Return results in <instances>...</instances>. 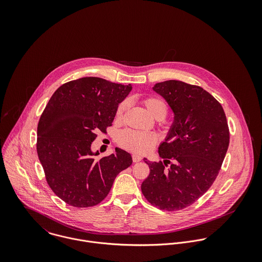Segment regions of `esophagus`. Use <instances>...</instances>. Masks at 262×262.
<instances>
[{"mask_svg": "<svg viewBox=\"0 0 262 262\" xmlns=\"http://www.w3.org/2000/svg\"><path fill=\"white\" fill-rule=\"evenodd\" d=\"M132 159H133L134 162H139V161H141L142 157L138 154H132Z\"/></svg>", "mask_w": 262, "mask_h": 262, "instance_id": "34e87169", "label": "esophagus"}]
</instances>
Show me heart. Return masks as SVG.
<instances>
[{
  "label": "heart",
  "instance_id": "b5f03b06",
  "mask_svg": "<svg viewBox=\"0 0 262 262\" xmlns=\"http://www.w3.org/2000/svg\"><path fill=\"white\" fill-rule=\"evenodd\" d=\"M141 104L145 107L147 112L156 120H162L167 114V105L160 98H144L141 100ZM127 102H122L118 106L116 112L117 120H122L124 113L127 110ZM118 142L125 149L143 154L154 147V145L157 142V137L154 133H143L127 130L119 135Z\"/></svg>",
  "mask_w": 262,
  "mask_h": 262
}]
</instances>
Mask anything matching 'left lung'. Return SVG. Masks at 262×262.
I'll list each match as a JSON object with an SVG mask.
<instances>
[{
    "label": "left lung",
    "mask_w": 262,
    "mask_h": 262,
    "mask_svg": "<svg viewBox=\"0 0 262 262\" xmlns=\"http://www.w3.org/2000/svg\"><path fill=\"white\" fill-rule=\"evenodd\" d=\"M152 90L174 117L158 148L163 162L144 158L150 173L141 190L151 205L178 211L193 204L215 182L229 146L228 123L221 104L201 86L171 79Z\"/></svg>",
    "instance_id": "left-lung-1"
}]
</instances>
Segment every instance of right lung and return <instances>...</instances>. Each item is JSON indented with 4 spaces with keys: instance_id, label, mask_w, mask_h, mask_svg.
I'll use <instances>...</instances> for the list:
<instances>
[{
    "instance_id": "add662e5",
    "label": "right lung",
    "mask_w": 262,
    "mask_h": 262,
    "mask_svg": "<svg viewBox=\"0 0 262 262\" xmlns=\"http://www.w3.org/2000/svg\"><path fill=\"white\" fill-rule=\"evenodd\" d=\"M132 85L89 76L60 85L50 98L37 127V154L48 186L67 204L93 207L109 193L116 177L132 164L130 153L97 159L92 142L98 130L112 126L119 104Z\"/></svg>"
}]
</instances>
